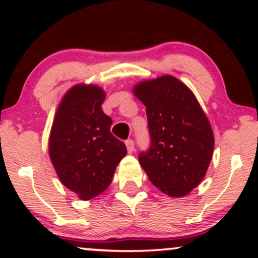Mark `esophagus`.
<instances>
[{"label":"esophagus","instance_id":"obj_1","mask_svg":"<svg viewBox=\"0 0 258 258\" xmlns=\"http://www.w3.org/2000/svg\"><path fill=\"white\" fill-rule=\"evenodd\" d=\"M126 147H127V152L130 154H132L135 152V142L132 141V139H128V141H126Z\"/></svg>","mask_w":258,"mask_h":258}]
</instances>
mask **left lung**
Returning a JSON list of instances; mask_svg holds the SVG:
<instances>
[{
    "label": "left lung",
    "instance_id": "left-lung-1",
    "mask_svg": "<svg viewBox=\"0 0 258 258\" xmlns=\"http://www.w3.org/2000/svg\"><path fill=\"white\" fill-rule=\"evenodd\" d=\"M132 92L146 105L152 138L139 164L159 190L184 197L200 184L211 162V123L190 88L172 75L139 81Z\"/></svg>",
    "mask_w": 258,
    "mask_h": 258
}]
</instances>
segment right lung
<instances>
[{
	"instance_id": "right-lung-1",
	"label": "right lung",
	"mask_w": 258,
	"mask_h": 258,
	"mask_svg": "<svg viewBox=\"0 0 258 258\" xmlns=\"http://www.w3.org/2000/svg\"><path fill=\"white\" fill-rule=\"evenodd\" d=\"M105 92L78 84L59 103L48 138L49 159L61 184L91 200L110 185L127 149L110 133L112 121L102 110Z\"/></svg>"
}]
</instances>
